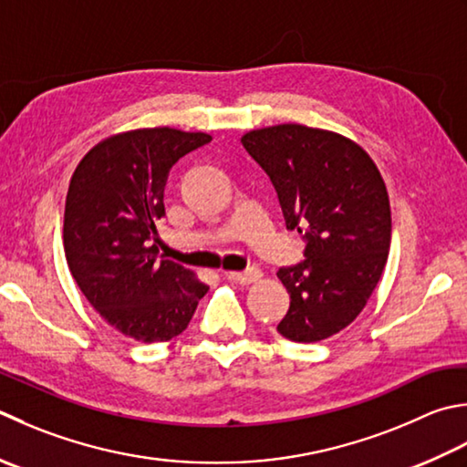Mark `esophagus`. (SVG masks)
<instances>
[{
	"mask_svg": "<svg viewBox=\"0 0 467 467\" xmlns=\"http://www.w3.org/2000/svg\"><path fill=\"white\" fill-rule=\"evenodd\" d=\"M263 277V273L259 269H246V271H234V273H226V279L228 281H234V283H241V285H251V283L259 281Z\"/></svg>",
	"mask_w": 467,
	"mask_h": 467,
	"instance_id": "34e87169",
	"label": "esophagus"
}]
</instances>
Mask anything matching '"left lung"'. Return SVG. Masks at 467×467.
I'll use <instances>...</instances> for the list:
<instances>
[{"label":"left lung","instance_id":"1","mask_svg":"<svg viewBox=\"0 0 467 467\" xmlns=\"http://www.w3.org/2000/svg\"><path fill=\"white\" fill-rule=\"evenodd\" d=\"M241 143L275 186L289 231L306 239V261L277 273L291 299L277 332L322 342L358 317L385 271V180L358 143L334 131L283 123L244 133Z\"/></svg>","mask_w":467,"mask_h":467}]
</instances>
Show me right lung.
Segmentation results:
<instances>
[{
  "mask_svg": "<svg viewBox=\"0 0 467 467\" xmlns=\"http://www.w3.org/2000/svg\"><path fill=\"white\" fill-rule=\"evenodd\" d=\"M213 141L208 133L151 127L99 141L70 178L64 208L68 269L99 316L137 342H168L188 327L208 285L158 261L155 221L173 163Z\"/></svg>",
  "mask_w": 467,
  "mask_h": 467,
  "instance_id": "1",
  "label": "right lung"
}]
</instances>
